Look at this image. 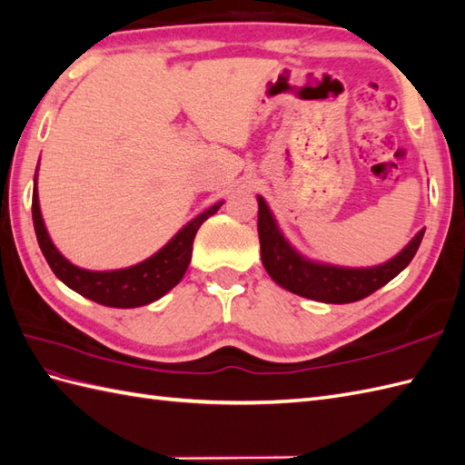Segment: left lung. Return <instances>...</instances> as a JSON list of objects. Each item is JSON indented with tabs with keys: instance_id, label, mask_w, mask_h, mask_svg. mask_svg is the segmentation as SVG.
<instances>
[{
	"instance_id": "8db88e82",
	"label": "left lung",
	"mask_w": 465,
	"mask_h": 465,
	"mask_svg": "<svg viewBox=\"0 0 465 465\" xmlns=\"http://www.w3.org/2000/svg\"><path fill=\"white\" fill-rule=\"evenodd\" d=\"M257 232L265 272L277 285H282L291 293L321 301V303H354V301L369 297L412 262L424 237V230H420L401 253L392 257L391 262L376 267L351 269L317 263L305 259L291 247L283 233L279 232L265 200L257 196Z\"/></svg>"
}]
</instances>
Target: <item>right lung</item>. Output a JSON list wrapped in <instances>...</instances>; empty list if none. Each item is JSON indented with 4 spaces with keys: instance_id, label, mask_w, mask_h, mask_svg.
Segmentation results:
<instances>
[{
    "instance_id": "right-lung-1",
    "label": "right lung",
    "mask_w": 465,
    "mask_h": 465,
    "mask_svg": "<svg viewBox=\"0 0 465 465\" xmlns=\"http://www.w3.org/2000/svg\"><path fill=\"white\" fill-rule=\"evenodd\" d=\"M223 202L213 203L212 208L196 215L190 223L172 237L158 253L148 257L146 262L116 269V272H89L73 265L69 259H64L45 230V223L41 218L39 196H37V172L34 183V202H31V213H34V228L37 233V242L43 255H45L49 267L53 269L61 282L77 291L79 295L94 301L99 305L116 307V309H133L153 303V301L166 295L172 287L180 283V279L186 273L192 259V243L200 225L210 215L220 210Z\"/></svg>"
}]
</instances>
